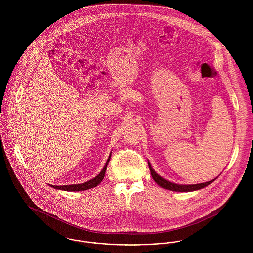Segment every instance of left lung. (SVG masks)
Listing matches in <instances>:
<instances>
[{
  "mask_svg": "<svg viewBox=\"0 0 253 253\" xmlns=\"http://www.w3.org/2000/svg\"><path fill=\"white\" fill-rule=\"evenodd\" d=\"M148 166H149V169H150V171H151V175L153 177V179L155 180V182L161 186L162 188L164 189H167V190H170V191H176V192H191V191H195V190H199V189H202V188H205L206 186L210 185L211 183H212L213 180L209 181V182H206V183H201V184H194V185H179V184H175V183H171L169 181L166 180L164 179L163 177H161L160 175H158L155 170L152 169L150 163L148 162Z\"/></svg>",
  "mask_w": 253,
  "mask_h": 253,
  "instance_id": "obj_1",
  "label": "left lung"
}]
</instances>
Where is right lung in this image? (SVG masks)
Returning a JSON list of instances; mask_svg holds the SVG:
<instances>
[{
  "mask_svg": "<svg viewBox=\"0 0 253 253\" xmlns=\"http://www.w3.org/2000/svg\"><path fill=\"white\" fill-rule=\"evenodd\" d=\"M110 158H111V155L109 156V159L106 162V165L104 166L103 169L101 170V172L96 176L94 177L93 179L91 180L87 181L85 183H83V184H72V185H64V186H53L51 185V187L55 188V189H59V190H64V191H84V190H88V189H91V188H94L96 187L101 181L103 180L104 176H105V172H106V169H107V165H108L109 161H110Z\"/></svg>",
  "mask_w": 253,
  "mask_h": 253,
  "instance_id": "add662e5",
  "label": "right lung"
}]
</instances>
